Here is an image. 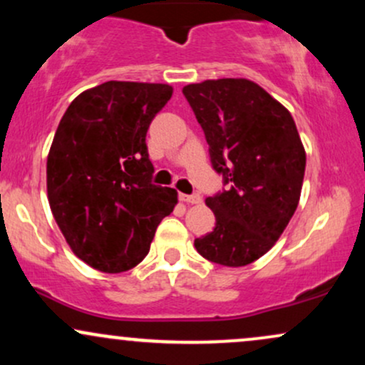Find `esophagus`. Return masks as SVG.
Here are the masks:
<instances>
[{
    "mask_svg": "<svg viewBox=\"0 0 365 365\" xmlns=\"http://www.w3.org/2000/svg\"><path fill=\"white\" fill-rule=\"evenodd\" d=\"M180 200L185 204H200L202 202V197L199 194H194V195H188V194H180Z\"/></svg>",
    "mask_w": 365,
    "mask_h": 365,
    "instance_id": "1",
    "label": "esophagus"
}]
</instances>
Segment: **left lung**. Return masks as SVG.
Listing matches in <instances>:
<instances>
[{
  "label": "left lung",
  "mask_w": 365,
  "mask_h": 365,
  "mask_svg": "<svg viewBox=\"0 0 365 365\" xmlns=\"http://www.w3.org/2000/svg\"><path fill=\"white\" fill-rule=\"evenodd\" d=\"M209 144L212 168L228 190L207 197L216 216L195 238L207 261L242 267L276 244L300 200L305 149L290 111L249 78H217L183 87Z\"/></svg>",
  "instance_id": "1"
}]
</instances>
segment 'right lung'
Instances as JSON below:
<instances>
[{"label": "right lung", "instance_id": "1", "mask_svg": "<svg viewBox=\"0 0 365 365\" xmlns=\"http://www.w3.org/2000/svg\"><path fill=\"white\" fill-rule=\"evenodd\" d=\"M168 83L110 81L83 91L58 125L46 163L51 212L72 252L103 273H123L149 252L178 202L150 183L145 133L170 101Z\"/></svg>", "mask_w": 365, "mask_h": 365}]
</instances>
